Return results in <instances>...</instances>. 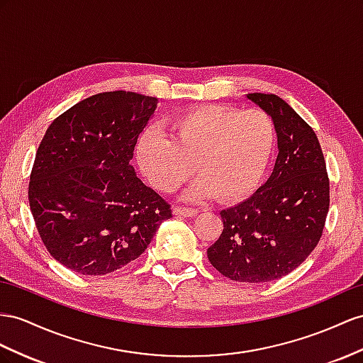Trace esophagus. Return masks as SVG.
Here are the masks:
<instances>
[{
    "label": "esophagus",
    "instance_id": "obj_1",
    "mask_svg": "<svg viewBox=\"0 0 363 363\" xmlns=\"http://www.w3.org/2000/svg\"><path fill=\"white\" fill-rule=\"evenodd\" d=\"M199 213L198 208H190V207H174L173 215L176 216H184V218H193Z\"/></svg>",
    "mask_w": 363,
    "mask_h": 363
}]
</instances>
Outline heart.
Returning <instances> with one entry per match:
<instances>
[{"label":"heart","mask_w":363,"mask_h":363,"mask_svg":"<svg viewBox=\"0 0 363 363\" xmlns=\"http://www.w3.org/2000/svg\"><path fill=\"white\" fill-rule=\"evenodd\" d=\"M274 123L264 110L199 106L174 115L167 136L148 130L136 147L138 167L156 190L172 193L194 170L190 198L216 194L236 202L261 184L274 147Z\"/></svg>","instance_id":"b5f03b06"}]
</instances>
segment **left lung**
I'll return each mask as SVG.
<instances>
[{
	"instance_id": "obj_1",
	"label": "left lung",
	"mask_w": 363,
	"mask_h": 363,
	"mask_svg": "<svg viewBox=\"0 0 363 363\" xmlns=\"http://www.w3.org/2000/svg\"><path fill=\"white\" fill-rule=\"evenodd\" d=\"M247 98L272 116L279 153L262 187L220 211L224 230L207 256L231 281L264 284L291 273L318 245L330 208V179L318 136L282 98Z\"/></svg>"
}]
</instances>
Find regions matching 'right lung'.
<instances>
[{"mask_svg":"<svg viewBox=\"0 0 363 363\" xmlns=\"http://www.w3.org/2000/svg\"><path fill=\"white\" fill-rule=\"evenodd\" d=\"M157 99L104 91L49 125L35 156L29 203L48 252L86 276L116 272L141 256L172 218L170 203L138 178V136Z\"/></svg>","mask_w":363,"mask_h":363,"instance_id":"1","label":"right lung"}]
</instances>
